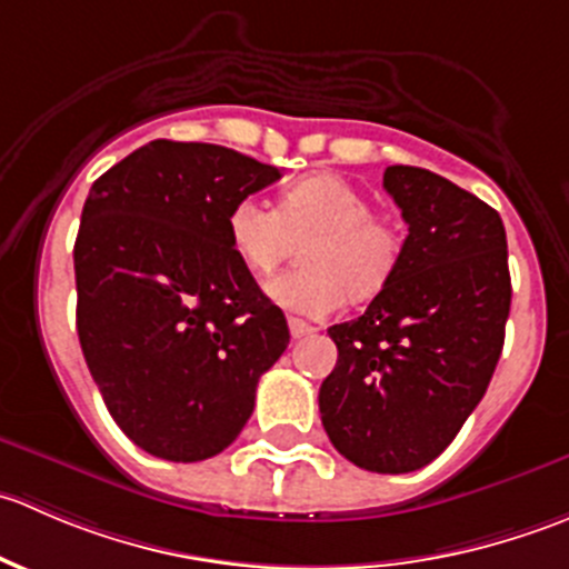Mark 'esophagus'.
<instances>
[{"mask_svg": "<svg viewBox=\"0 0 569 569\" xmlns=\"http://www.w3.org/2000/svg\"><path fill=\"white\" fill-rule=\"evenodd\" d=\"M289 332H291V338H306V336H313V332H317V327L308 325L306 319L291 317L289 319Z\"/></svg>", "mask_w": 569, "mask_h": 569, "instance_id": "1", "label": "esophagus"}]
</instances>
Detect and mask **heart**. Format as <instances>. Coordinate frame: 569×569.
<instances>
[{
  "instance_id": "obj_1",
  "label": "heart",
  "mask_w": 569,
  "mask_h": 569,
  "mask_svg": "<svg viewBox=\"0 0 569 569\" xmlns=\"http://www.w3.org/2000/svg\"><path fill=\"white\" fill-rule=\"evenodd\" d=\"M226 228L233 256L256 274L272 272L307 239L300 267L263 286L269 300L306 317H327L347 295L377 297L393 280L405 252L401 228L375 214L366 192L332 173L289 183L278 209L244 194L228 211Z\"/></svg>"
}]
</instances>
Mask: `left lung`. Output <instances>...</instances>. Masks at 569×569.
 <instances>
[{"instance_id":"obj_1","label":"left lung","mask_w":569,"mask_h":569,"mask_svg":"<svg viewBox=\"0 0 569 569\" xmlns=\"http://www.w3.org/2000/svg\"><path fill=\"white\" fill-rule=\"evenodd\" d=\"M382 187L410 233L363 317L327 330L338 363L319 412L349 462L410 473L443 455L490 386L512 283L507 231L485 200L407 164L388 168Z\"/></svg>"}]
</instances>
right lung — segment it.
I'll use <instances>...</instances> for the list:
<instances>
[{"label": "right lung", "instance_id": "1", "mask_svg": "<svg viewBox=\"0 0 569 569\" xmlns=\"http://www.w3.org/2000/svg\"><path fill=\"white\" fill-rule=\"evenodd\" d=\"M280 178L233 148L153 140L90 187L73 244L77 332L109 416L170 462L220 455L289 347L228 242V211Z\"/></svg>", "mask_w": 569, "mask_h": 569}]
</instances>
